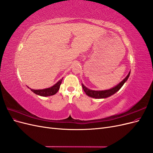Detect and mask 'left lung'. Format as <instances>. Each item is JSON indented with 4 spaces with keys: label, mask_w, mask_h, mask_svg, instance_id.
<instances>
[{
    "label": "left lung",
    "mask_w": 153,
    "mask_h": 153,
    "mask_svg": "<svg viewBox=\"0 0 153 153\" xmlns=\"http://www.w3.org/2000/svg\"><path fill=\"white\" fill-rule=\"evenodd\" d=\"M130 75V72L128 73V75L127 76L124 78V79L121 82H120L119 84L116 85L115 87L112 88V89H108V90H105V91H93V90H91L89 89L88 88L85 87L84 84H82L83 89H84V92H85V94L89 97H91V98H98V99H101V98H106L107 97H109L110 96L113 95L115 94V92H117L121 88L122 86L124 85L125 82H126L128 80V78Z\"/></svg>",
    "instance_id": "left-lung-1"
}]
</instances>
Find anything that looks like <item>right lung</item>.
<instances>
[{
	"label": "right lung",
	"mask_w": 153,
	"mask_h": 153,
	"mask_svg": "<svg viewBox=\"0 0 153 153\" xmlns=\"http://www.w3.org/2000/svg\"><path fill=\"white\" fill-rule=\"evenodd\" d=\"M62 78L61 80H60L57 84H55L53 86L51 87L50 88H47V89H41V90H34V89H32L30 90L34 92V93L41 96H52L55 94L59 91L60 85H61V83H62Z\"/></svg>",
	"instance_id": "right-lung-1"
}]
</instances>
